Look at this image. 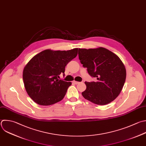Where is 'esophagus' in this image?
Here are the masks:
<instances>
[{"label":"esophagus","mask_w":146,"mask_h":146,"mask_svg":"<svg viewBox=\"0 0 146 146\" xmlns=\"http://www.w3.org/2000/svg\"><path fill=\"white\" fill-rule=\"evenodd\" d=\"M72 83H73L74 84H78L79 82H77V81H75V80H74V81H73V82H72Z\"/></svg>","instance_id":"34e87169"}]
</instances>
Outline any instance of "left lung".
<instances>
[{"mask_svg":"<svg viewBox=\"0 0 146 146\" xmlns=\"http://www.w3.org/2000/svg\"><path fill=\"white\" fill-rule=\"evenodd\" d=\"M79 59L83 67L96 82H85L86 90L82 94L88 100L105 105L115 99L124 84L126 70L120 58L108 50L79 48Z\"/></svg>","mask_w":146,"mask_h":146,"instance_id":"left-lung-1","label":"left lung"}]
</instances>
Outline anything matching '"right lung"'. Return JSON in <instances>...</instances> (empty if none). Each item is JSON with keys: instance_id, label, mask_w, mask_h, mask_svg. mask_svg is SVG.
<instances>
[{"instance_id": "right-lung-1", "label": "right lung", "mask_w": 146, "mask_h": 146, "mask_svg": "<svg viewBox=\"0 0 146 146\" xmlns=\"http://www.w3.org/2000/svg\"><path fill=\"white\" fill-rule=\"evenodd\" d=\"M78 48L68 51L46 50L34 56L25 66L23 79L29 96L37 104L49 106L62 100L71 85L59 79L65 67L78 54Z\"/></svg>"}]
</instances>
